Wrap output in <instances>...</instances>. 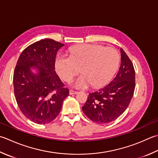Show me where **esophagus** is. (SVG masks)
<instances>
[{
	"mask_svg": "<svg viewBox=\"0 0 158 158\" xmlns=\"http://www.w3.org/2000/svg\"><path fill=\"white\" fill-rule=\"evenodd\" d=\"M69 94H70V95L76 94H77V92L74 91V90H73V89H70V90H69Z\"/></svg>",
	"mask_w": 158,
	"mask_h": 158,
	"instance_id": "34e87169",
	"label": "esophagus"
}]
</instances>
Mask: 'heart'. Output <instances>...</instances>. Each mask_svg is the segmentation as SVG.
Returning <instances> with one entry per match:
<instances>
[{
	"instance_id": "b5f03b06",
	"label": "heart",
	"mask_w": 158,
	"mask_h": 158,
	"mask_svg": "<svg viewBox=\"0 0 158 158\" xmlns=\"http://www.w3.org/2000/svg\"><path fill=\"white\" fill-rule=\"evenodd\" d=\"M70 55L60 54L55 59V69L64 81H69L81 68L83 74L72 81L78 89L88 88L91 85L99 88L110 81L118 69L120 56L112 47L97 44L74 46Z\"/></svg>"
}]
</instances>
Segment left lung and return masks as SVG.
Wrapping results in <instances>:
<instances>
[{
  "label": "left lung",
  "mask_w": 158,
  "mask_h": 158,
  "mask_svg": "<svg viewBox=\"0 0 158 158\" xmlns=\"http://www.w3.org/2000/svg\"><path fill=\"white\" fill-rule=\"evenodd\" d=\"M121 64L118 73L109 84L92 92L83 112L89 119L97 123L112 122L129 106L135 89V70L131 61L120 48Z\"/></svg>",
  "instance_id": "obj_1"
}]
</instances>
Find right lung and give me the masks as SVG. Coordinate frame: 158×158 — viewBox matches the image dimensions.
Returning a JSON list of instances; mask_svg holds the SVG:
<instances>
[{
  "instance_id": "right-lung-1",
  "label": "right lung",
  "mask_w": 158,
  "mask_h": 158,
  "mask_svg": "<svg viewBox=\"0 0 158 158\" xmlns=\"http://www.w3.org/2000/svg\"><path fill=\"white\" fill-rule=\"evenodd\" d=\"M64 46L52 39L40 40L22 52L15 68V100L24 115L37 124L52 121L69 95L55 70L57 52Z\"/></svg>"
}]
</instances>
